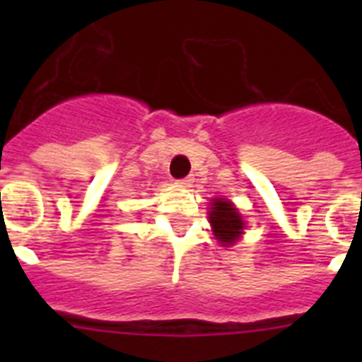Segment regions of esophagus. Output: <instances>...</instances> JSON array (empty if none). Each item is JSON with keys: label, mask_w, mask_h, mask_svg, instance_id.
<instances>
[{"label": "esophagus", "mask_w": 362, "mask_h": 362, "mask_svg": "<svg viewBox=\"0 0 362 362\" xmlns=\"http://www.w3.org/2000/svg\"><path fill=\"white\" fill-rule=\"evenodd\" d=\"M177 183L179 185H181V187H192V183H194V179H192V177H183V179H179V181H177Z\"/></svg>", "instance_id": "34e87169"}]
</instances>
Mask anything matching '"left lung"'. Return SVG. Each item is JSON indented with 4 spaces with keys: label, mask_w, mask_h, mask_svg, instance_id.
I'll list each match as a JSON object with an SVG mask.
<instances>
[{
    "label": "left lung",
    "mask_w": 362,
    "mask_h": 362,
    "mask_svg": "<svg viewBox=\"0 0 362 362\" xmlns=\"http://www.w3.org/2000/svg\"><path fill=\"white\" fill-rule=\"evenodd\" d=\"M209 221L212 225V232L221 246H232L241 238L245 230V221L243 216L233 206L232 201L223 199V197H214L210 203Z\"/></svg>",
    "instance_id": "1"
}]
</instances>
